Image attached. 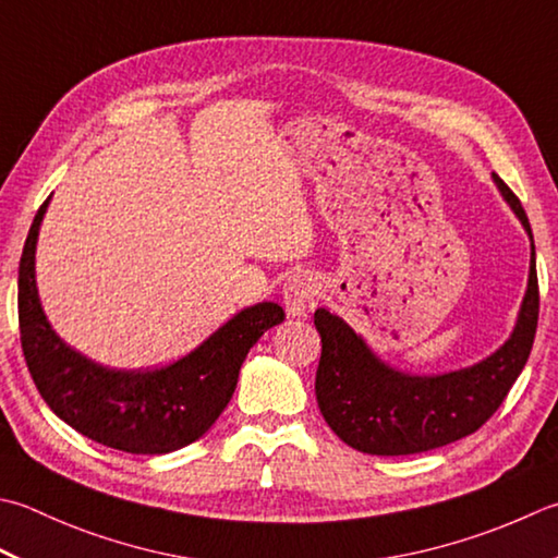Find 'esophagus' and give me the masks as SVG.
<instances>
[{"mask_svg": "<svg viewBox=\"0 0 558 558\" xmlns=\"http://www.w3.org/2000/svg\"><path fill=\"white\" fill-rule=\"evenodd\" d=\"M316 294H319V286L310 272H294L282 288V300H286V307L292 316L307 314V310L314 307Z\"/></svg>", "mask_w": 558, "mask_h": 558, "instance_id": "obj_1", "label": "esophagus"}]
</instances>
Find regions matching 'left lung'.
Wrapping results in <instances>:
<instances>
[{
	"label": "left lung",
	"mask_w": 558,
	"mask_h": 558,
	"mask_svg": "<svg viewBox=\"0 0 558 558\" xmlns=\"http://www.w3.org/2000/svg\"><path fill=\"white\" fill-rule=\"evenodd\" d=\"M498 191L527 229L518 195L494 173ZM539 319L537 256H530V280L518 324L508 341L472 367L445 375H403L369 351L343 319L329 310L314 312L322 336L316 367V401L329 428L345 445L367 454H416L476 433L506 401L525 367Z\"/></svg>",
	"instance_id": "obj_1"
}]
</instances>
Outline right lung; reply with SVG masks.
Returning a JSON list of instances; mask_svg holds the SVG:
<instances>
[{"label": "right lung", "instance_id": "obj_1", "mask_svg": "<svg viewBox=\"0 0 558 558\" xmlns=\"http://www.w3.org/2000/svg\"><path fill=\"white\" fill-rule=\"evenodd\" d=\"M50 198L38 207L19 264V329L28 373L54 416L113 450L167 454L210 430L232 399L246 353L286 319L260 302L220 326L193 353L167 367L125 373L94 363L52 331L36 288V242Z\"/></svg>", "mask_w": 558, "mask_h": 558}]
</instances>
